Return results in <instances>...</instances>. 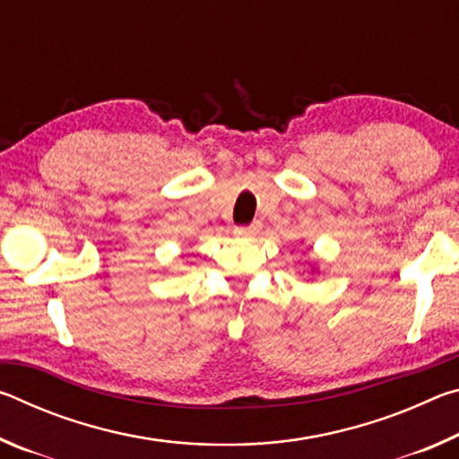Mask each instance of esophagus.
Returning <instances> with one entry per match:
<instances>
[{
  "instance_id": "obj_1",
  "label": "esophagus",
  "mask_w": 459,
  "mask_h": 459,
  "mask_svg": "<svg viewBox=\"0 0 459 459\" xmlns=\"http://www.w3.org/2000/svg\"><path fill=\"white\" fill-rule=\"evenodd\" d=\"M259 230H261V224L259 222H253L251 227H237L235 229V235L238 238H255V237L259 235Z\"/></svg>"
}]
</instances>
